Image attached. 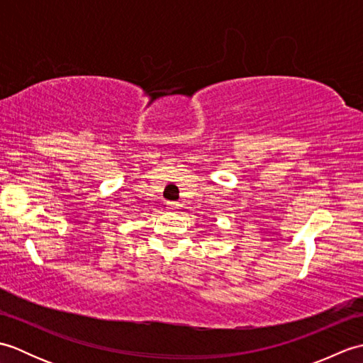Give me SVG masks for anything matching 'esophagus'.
<instances>
[{
  "label": "esophagus",
  "mask_w": 363,
  "mask_h": 363,
  "mask_svg": "<svg viewBox=\"0 0 363 363\" xmlns=\"http://www.w3.org/2000/svg\"><path fill=\"white\" fill-rule=\"evenodd\" d=\"M179 207H181V204H177V203H174V201L167 203V209H168L169 212H176L177 209H179Z\"/></svg>",
  "instance_id": "esophagus-1"
}]
</instances>
